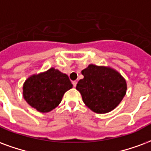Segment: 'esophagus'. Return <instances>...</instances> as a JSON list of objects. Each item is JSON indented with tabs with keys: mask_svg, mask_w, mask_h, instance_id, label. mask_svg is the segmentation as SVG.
Listing matches in <instances>:
<instances>
[{
	"mask_svg": "<svg viewBox=\"0 0 151 151\" xmlns=\"http://www.w3.org/2000/svg\"><path fill=\"white\" fill-rule=\"evenodd\" d=\"M72 83H73V86L74 87H76V86H77V83H78V82H77L76 81H73Z\"/></svg>",
	"mask_w": 151,
	"mask_h": 151,
	"instance_id": "obj_1",
	"label": "esophagus"
}]
</instances>
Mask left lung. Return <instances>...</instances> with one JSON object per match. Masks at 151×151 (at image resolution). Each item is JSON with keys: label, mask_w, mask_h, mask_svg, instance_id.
<instances>
[{"label": "left lung", "mask_w": 151, "mask_h": 151, "mask_svg": "<svg viewBox=\"0 0 151 151\" xmlns=\"http://www.w3.org/2000/svg\"><path fill=\"white\" fill-rule=\"evenodd\" d=\"M81 74L84 78L79 80L76 89L86 106L93 112H110L126 95L127 81L111 67L90 64L81 71Z\"/></svg>", "instance_id": "1"}]
</instances>
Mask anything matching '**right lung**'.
Here are the masks:
<instances>
[{
    "instance_id": "obj_1",
    "label": "right lung",
    "mask_w": 151,
    "mask_h": 151,
    "mask_svg": "<svg viewBox=\"0 0 151 151\" xmlns=\"http://www.w3.org/2000/svg\"><path fill=\"white\" fill-rule=\"evenodd\" d=\"M73 85L67 74L54 68L29 77L23 84V98L41 113L50 112L61 103Z\"/></svg>"
}]
</instances>
